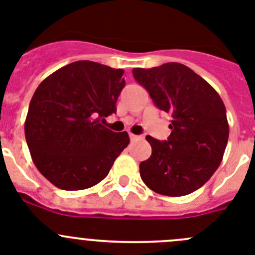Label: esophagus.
Listing matches in <instances>:
<instances>
[{
	"instance_id": "1",
	"label": "esophagus",
	"mask_w": 255,
	"mask_h": 255,
	"mask_svg": "<svg viewBox=\"0 0 255 255\" xmlns=\"http://www.w3.org/2000/svg\"><path fill=\"white\" fill-rule=\"evenodd\" d=\"M130 139H131V140H138V139H140V136H138V135H134V134H130Z\"/></svg>"
}]
</instances>
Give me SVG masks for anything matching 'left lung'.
I'll list each match as a JSON object with an SVG mask.
<instances>
[{
  "mask_svg": "<svg viewBox=\"0 0 255 255\" xmlns=\"http://www.w3.org/2000/svg\"><path fill=\"white\" fill-rule=\"evenodd\" d=\"M132 75L171 117L167 140L145 138L152 154L139 164L141 180L158 194H190L211 179L224 158L229 140L224 102L203 78L179 62L132 69Z\"/></svg>",
  "mask_w": 255,
  "mask_h": 255,
  "instance_id": "left-lung-1",
  "label": "left lung"
}]
</instances>
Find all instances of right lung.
<instances>
[{"label":"right lung","mask_w":255,"mask_h":255,"mask_svg":"<svg viewBox=\"0 0 255 255\" xmlns=\"http://www.w3.org/2000/svg\"><path fill=\"white\" fill-rule=\"evenodd\" d=\"M124 70L76 61L40 83L29 105L25 139L42 175L62 190H83L102 181L128 147V132L102 125L116 112L125 87Z\"/></svg>","instance_id":"add662e5"}]
</instances>
